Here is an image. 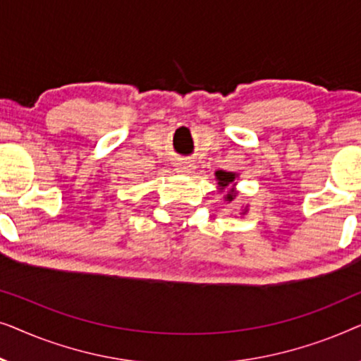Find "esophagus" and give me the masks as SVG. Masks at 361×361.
I'll return each instance as SVG.
<instances>
[{"mask_svg": "<svg viewBox=\"0 0 361 361\" xmlns=\"http://www.w3.org/2000/svg\"><path fill=\"white\" fill-rule=\"evenodd\" d=\"M194 171H195V166L189 161L176 162V172H179V174H192Z\"/></svg>", "mask_w": 361, "mask_h": 361, "instance_id": "34e87169", "label": "esophagus"}]
</instances>
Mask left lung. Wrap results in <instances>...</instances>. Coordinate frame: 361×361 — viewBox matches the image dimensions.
Returning a JSON list of instances; mask_svg holds the SVG:
<instances>
[{
  "mask_svg": "<svg viewBox=\"0 0 361 361\" xmlns=\"http://www.w3.org/2000/svg\"><path fill=\"white\" fill-rule=\"evenodd\" d=\"M216 179H219V185L221 187H226L230 184V182L235 180V174L233 172H225V171H219L216 172ZM226 199L228 200H233L235 195L233 194H226Z\"/></svg>",
  "mask_w": 361,
  "mask_h": 361,
  "instance_id": "obj_1",
  "label": "left lung"
}]
</instances>
